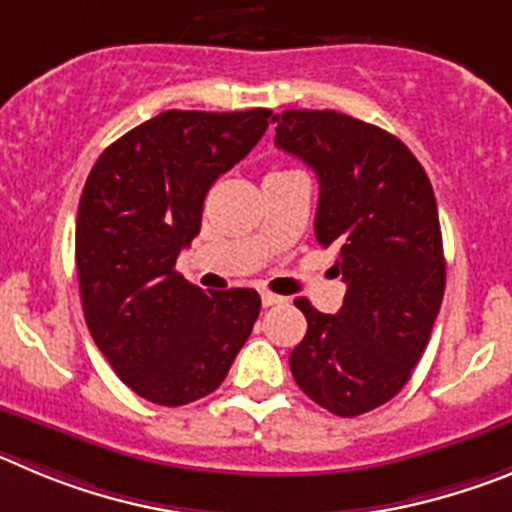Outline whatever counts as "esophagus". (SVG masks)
Here are the masks:
<instances>
[{
	"label": "esophagus",
	"instance_id": "obj_1",
	"mask_svg": "<svg viewBox=\"0 0 512 512\" xmlns=\"http://www.w3.org/2000/svg\"><path fill=\"white\" fill-rule=\"evenodd\" d=\"M260 298H262V306H278V303H283L285 298H280V296H275V293H270V290H262L260 293Z\"/></svg>",
	"mask_w": 512,
	"mask_h": 512
}]
</instances>
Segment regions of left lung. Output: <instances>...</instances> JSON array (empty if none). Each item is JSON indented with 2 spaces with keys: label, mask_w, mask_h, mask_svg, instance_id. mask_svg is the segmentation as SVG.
I'll return each instance as SVG.
<instances>
[{
  "label": "left lung",
  "mask_w": 512,
  "mask_h": 512,
  "mask_svg": "<svg viewBox=\"0 0 512 512\" xmlns=\"http://www.w3.org/2000/svg\"><path fill=\"white\" fill-rule=\"evenodd\" d=\"M275 145L319 176L316 239L347 283L336 316L298 298L308 321L290 352L298 388L334 416L388 403L411 380L439 316L446 262L436 196L390 132L331 109L275 114Z\"/></svg>",
  "instance_id": "1"
}]
</instances>
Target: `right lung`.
I'll use <instances>...</instances> for the list:
<instances>
[{
  "label": "right lung",
  "instance_id": "add662e5",
  "mask_svg": "<svg viewBox=\"0 0 512 512\" xmlns=\"http://www.w3.org/2000/svg\"><path fill=\"white\" fill-rule=\"evenodd\" d=\"M270 114L170 109L112 142L86 178L76 216L86 326L150 403L214 393L260 316L257 290L206 293L176 260L201 232L209 188L260 142Z\"/></svg>",
  "mask_w": 512,
  "mask_h": 512
}]
</instances>
